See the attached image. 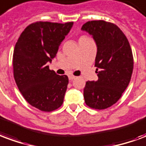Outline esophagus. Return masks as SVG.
Wrapping results in <instances>:
<instances>
[{
  "label": "esophagus",
  "mask_w": 146,
  "mask_h": 146,
  "mask_svg": "<svg viewBox=\"0 0 146 146\" xmlns=\"http://www.w3.org/2000/svg\"><path fill=\"white\" fill-rule=\"evenodd\" d=\"M74 79H76V76H72V75H70V76H69V80H73Z\"/></svg>",
  "instance_id": "34e87169"
}]
</instances>
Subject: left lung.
<instances>
[{
	"label": "left lung",
	"instance_id": "1",
	"mask_svg": "<svg viewBox=\"0 0 146 146\" xmlns=\"http://www.w3.org/2000/svg\"><path fill=\"white\" fill-rule=\"evenodd\" d=\"M96 42L98 80L87 81L84 97L87 106L105 109L117 102L128 86L133 71V56L127 38L114 24L99 20L82 26Z\"/></svg>",
	"mask_w": 146,
	"mask_h": 146
}]
</instances>
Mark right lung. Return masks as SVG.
Wrapping results in <instances>:
<instances>
[{"label":"right lung","mask_w":146,"mask_h":146,"mask_svg":"<svg viewBox=\"0 0 146 146\" xmlns=\"http://www.w3.org/2000/svg\"><path fill=\"white\" fill-rule=\"evenodd\" d=\"M65 24L38 21L21 33L13 54L14 77L24 98L42 111L59 108L63 102L69 79L47 66L56 56L59 46L72 29Z\"/></svg>","instance_id":"add662e5"}]
</instances>
